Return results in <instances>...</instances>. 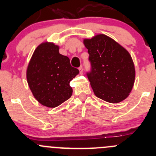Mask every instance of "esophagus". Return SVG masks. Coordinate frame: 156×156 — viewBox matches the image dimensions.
Segmentation results:
<instances>
[{
    "label": "esophagus",
    "mask_w": 156,
    "mask_h": 156,
    "mask_svg": "<svg viewBox=\"0 0 156 156\" xmlns=\"http://www.w3.org/2000/svg\"><path fill=\"white\" fill-rule=\"evenodd\" d=\"M78 69H79L80 74H82L83 73V67L82 66H80L79 68H78Z\"/></svg>",
    "instance_id": "esophagus-1"
}]
</instances>
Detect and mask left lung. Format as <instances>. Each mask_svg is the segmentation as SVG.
I'll list each match as a JSON object with an SVG mask.
<instances>
[{
	"label": "left lung",
	"mask_w": 156,
	"mask_h": 156,
	"mask_svg": "<svg viewBox=\"0 0 156 156\" xmlns=\"http://www.w3.org/2000/svg\"><path fill=\"white\" fill-rule=\"evenodd\" d=\"M92 70L88 79L96 97L111 103L123 101L131 92L135 67L129 52L104 34L83 39Z\"/></svg>",
	"instance_id": "8db88e82"
}]
</instances>
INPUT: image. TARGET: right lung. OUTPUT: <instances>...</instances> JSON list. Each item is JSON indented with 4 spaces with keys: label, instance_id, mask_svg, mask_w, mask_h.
I'll return each mask as SVG.
<instances>
[{
    "label": "right lung",
    "instance_id": "right-lung-1",
    "mask_svg": "<svg viewBox=\"0 0 156 156\" xmlns=\"http://www.w3.org/2000/svg\"><path fill=\"white\" fill-rule=\"evenodd\" d=\"M59 50V45L53 42H42L34 50L26 69L33 96L48 108L56 107L70 98L72 88L69 83L79 73Z\"/></svg>",
    "mask_w": 156,
    "mask_h": 156
}]
</instances>
